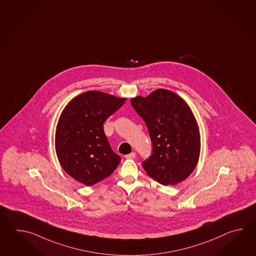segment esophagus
<instances>
[{"label": "esophagus", "instance_id": "1", "mask_svg": "<svg viewBox=\"0 0 256 256\" xmlns=\"http://www.w3.org/2000/svg\"><path fill=\"white\" fill-rule=\"evenodd\" d=\"M136 158V152H132L129 154H126V158Z\"/></svg>", "mask_w": 256, "mask_h": 256}]
</instances>
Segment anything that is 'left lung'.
I'll return each instance as SVG.
<instances>
[{
  "instance_id": "left-lung-1",
  "label": "left lung",
  "mask_w": 256,
  "mask_h": 256,
  "mask_svg": "<svg viewBox=\"0 0 256 256\" xmlns=\"http://www.w3.org/2000/svg\"><path fill=\"white\" fill-rule=\"evenodd\" d=\"M130 104L144 120L152 142V154L142 163L147 174L164 186L185 180L200 152V130L188 105L164 88L132 98Z\"/></svg>"
}]
</instances>
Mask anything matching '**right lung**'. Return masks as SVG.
<instances>
[{
    "instance_id": "add662e5",
    "label": "right lung",
    "mask_w": 256,
    "mask_h": 256,
    "mask_svg": "<svg viewBox=\"0 0 256 256\" xmlns=\"http://www.w3.org/2000/svg\"><path fill=\"white\" fill-rule=\"evenodd\" d=\"M107 93H82L60 115L56 130V152L66 174L92 186L114 173L120 162L105 136L104 124L126 102Z\"/></svg>"
}]
</instances>
